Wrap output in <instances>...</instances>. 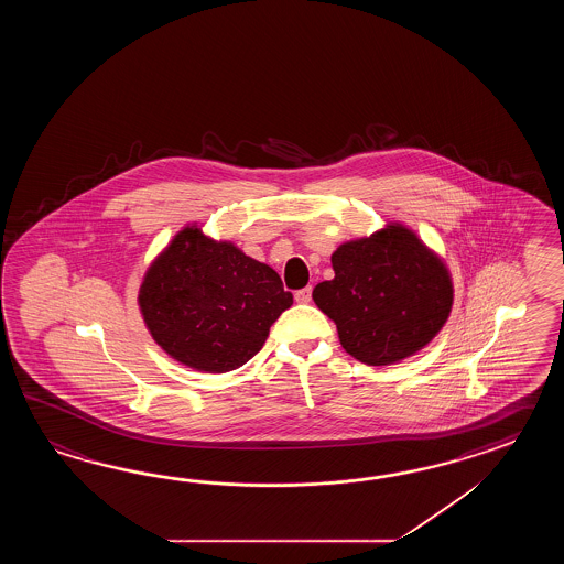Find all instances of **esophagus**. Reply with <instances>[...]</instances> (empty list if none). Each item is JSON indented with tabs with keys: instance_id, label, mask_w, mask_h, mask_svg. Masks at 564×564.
I'll return each instance as SVG.
<instances>
[{
	"instance_id": "obj_1",
	"label": "esophagus",
	"mask_w": 564,
	"mask_h": 564,
	"mask_svg": "<svg viewBox=\"0 0 564 564\" xmlns=\"http://www.w3.org/2000/svg\"><path fill=\"white\" fill-rule=\"evenodd\" d=\"M294 299H296V302H300V304H308L312 300V288H302V290H299V292L294 294Z\"/></svg>"
}]
</instances>
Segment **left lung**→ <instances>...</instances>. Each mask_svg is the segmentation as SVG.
I'll return each mask as SVG.
<instances>
[{"label": "left lung", "instance_id": "8db88e82", "mask_svg": "<svg viewBox=\"0 0 564 564\" xmlns=\"http://www.w3.org/2000/svg\"><path fill=\"white\" fill-rule=\"evenodd\" d=\"M335 278L312 290L350 357L381 367L408 359L442 330L454 284L444 262L401 224L347 241L333 253Z\"/></svg>", "mask_w": 564, "mask_h": 564}]
</instances>
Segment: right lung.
<instances>
[{"mask_svg":"<svg viewBox=\"0 0 564 564\" xmlns=\"http://www.w3.org/2000/svg\"><path fill=\"white\" fill-rule=\"evenodd\" d=\"M292 294L270 265L187 226L156 256L139 290L144 324L169 357L228 372L264 347Z\"/></svg>","mask_w":564,"mask_h":564,"instance_id":"obj_1","label":"right lung"}]
</instances>
